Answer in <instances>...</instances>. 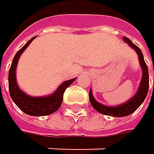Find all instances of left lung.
<instances>
[{
  "mask_svg": "<svg viewBox=\"0 0 154 154\" xmlns=\"http://www.w3.org/2000/svg\"><path fill=\"white\" fill-rule=\"evenodd\" d=\"M124 40H125L130 47H132L136 51H137L140 66L142 68V79H141V82L140 85V88H139L138 92L136 93V95L132 99H130L128 102H127L126 103L116 106V107H108V106H104L103 104L99 103L93 98L92 92L90 90V94L88 95H90V102H91V105L93 106V108L96 111L99 112V113L105 115V116L123 117V116H127L131 115L133 112L137 110L140 106V104L143 103V100H145V98L148 94V90H149V71H148L147 64L144 61L143 54H142L140 49L138 46H136L128 38L124 37Z\"/></svg>",
  "mask_w": 154,
  "mask_h": 154,
  "instance_id": "left-lung-1",
  "label": "left lung"
}]
</instances>
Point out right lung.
Returning a JSON list of instances; mask_svg holds the SVG:
<instances>
[{
  "label": "right lung",
  "instance_id": "1",
  "mask_svg": "<svg viewBox=\"0 0 154 154\" xmlns=\"http://www.w3.org/2000/svg\"><path fill=\"white\" fill-rule=\"evenodd\" d=\"M35 38H32L29 39L27 42L16 52L15 56L13 59L12 66L9 70L8 75V83H9V92L12 100L14 102V103L17 105L21 111H23L25 114L34 116H48L52 113L56 112L63 102V93L66 91V88L70 86L75 79H72L70 80L64 81L60 85V87L57 88V91L48 97H30L26 94H25L22 91L19 90L18 86L16 84L15 80V69L17 66V62L21 55L22 52L26 50V48L29 45V43Z\"/></svg>",
  "mask_w": 154,
  "mask_h": 154
}]
</instances>
